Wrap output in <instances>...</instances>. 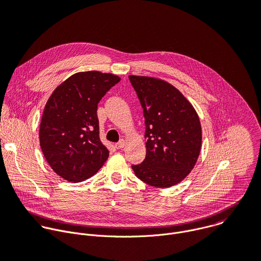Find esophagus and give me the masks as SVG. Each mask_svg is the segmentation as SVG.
Instances as JSON below:
<instances>
[{
	"label": "esophagus",
	"mask_w": 261,
	"mask_h": 261,
	"mask_svg": "<svg viewBox=\"0 0 261 261\" xmlns=\"http://www.w3.org/2000/svg\"><path fill=\"white\" fill-rule=\"evenodd\" d=\"M124 146H125V140L124 139H121L119 142L116 143V147L119 148V150H120V148H123Z\"/></svg>",
	"instance_id": "obj_1"
}]
</instances>
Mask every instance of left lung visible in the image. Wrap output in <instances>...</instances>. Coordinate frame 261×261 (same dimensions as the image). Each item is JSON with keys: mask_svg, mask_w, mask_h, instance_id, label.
Listing matches in <instances>:
<instances>
[{"mask_svg": "<svg viewBox=\"0 0 261 261\" xmlns=\"http://www.w3.org/2000/svg\"><path fill=\"white\" fill-rule=\"evenodd\" d=\"M143 109L146 155L132 165L150 186L168 188L193 169L201 148V126L192 104L172 85L159 79L130 75Z\"/></svg>", "mask_w": 261, "mask_h": 261, "instance_id": "obj_1", "label": "left lung"}]
</instances>
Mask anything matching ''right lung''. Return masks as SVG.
Instances as JSON below:
<instances>
[{"label":"right lung","instance_id":"obj_1","mask_svg":"<svg viewBox=\"0 0 261 261\" xmlns=\"http://www.w3.org/2000/svg\"><path fill=\"white\" fill-rule=\"evenodd\" d=\"M121 79L111 73L73 74L50 95L42 115L39 139L53 170L68 181L94 175L109 156L99 137L98 103Z\"/></svg>","mask_w":261,"mask_h":261}]
</instances>
